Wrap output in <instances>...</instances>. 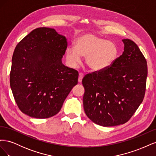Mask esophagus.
Masks as SVG:
<instances>
[{
    "mask_svg": "<svg viewBox=\"0 0 156 156\" xmlns=\"http://www.w3.org/2000/svg\"><path fill=\"white\" fill-rule=\"evenodd\" d=\"M83 77H84L83 74L81 73H80L79 75V78H78V82H79V83H81L82 82V79H83Z\"/></svg>",
    "mask_w": 156,
    "mask_h": 156,
    "instance_id": "1",
    "label": "esophagus"
}]
</instances>
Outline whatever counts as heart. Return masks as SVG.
I'll list each match as a JSON object with an SVG mask.
<instances>
[{
	"instance_id": "obj_1",
	"label": "heart",
	"mask_w": 156,
	"mask_h": 156,
	"mask_svg": "<svg viewBox=\"0 0 156 156\" xmlns=\"http://www.w3.org/2000/svg\"><path fill=\"white\" fill-rule=\"evenodd\" d=\"M68 64L77 66L85 57V64L93 72L104 70L115 62L119 50L112 41L98 35L87 33L79 36L75 47L68 46L65 51Z\"/></svg>"
}]
</instances>
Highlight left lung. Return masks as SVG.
Masks as SVG:
<instances>
[{"mask_svg":"<svg viewBox=\"0 0 156 156\" xmlns=\"http://www.w3.org/2000/svg\"><path fill=\"white\" fill-rule=\"evenodd\" d=\"M124 52L108 68L86 75L83 107L94 123L104 127L124 124L143 102L148 75L147 62L139 47L122 40Z\"/></svg>","mask_w":156,"mask_h":156,"instance_id":"8db88e82","label":"left lung"}]
</instances>
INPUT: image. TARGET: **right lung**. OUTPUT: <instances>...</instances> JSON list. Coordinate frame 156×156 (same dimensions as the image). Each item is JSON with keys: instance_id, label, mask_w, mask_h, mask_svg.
<instances>
[{"instance_id": "add662e5", "label": "right lung", "mask_w": 156, "mask_h": 156, "mask_svg": "<svg viewBox=\"0 0 156 156\" xmlns=\"http://www.w3.org/2000/svg\"><path fill=\"white\" fill-rule=\"evenodd\" d=\"M66 37L54 29L37 28L14 50L10 87L19 108L36 119H48L60 111L79 73L62 62Z\"/></svg>"}]
</instances>
